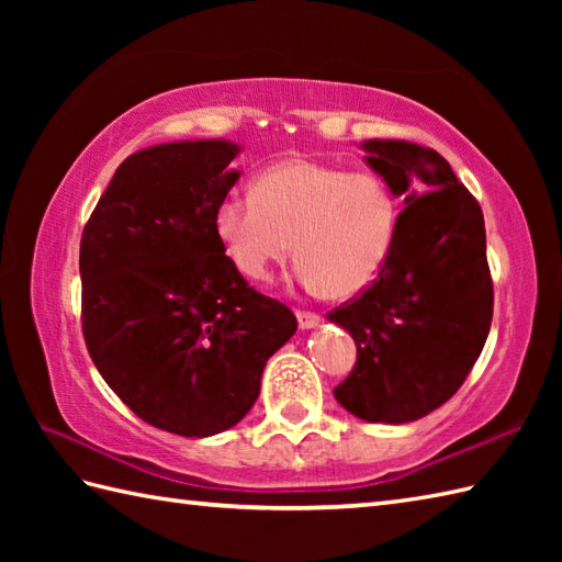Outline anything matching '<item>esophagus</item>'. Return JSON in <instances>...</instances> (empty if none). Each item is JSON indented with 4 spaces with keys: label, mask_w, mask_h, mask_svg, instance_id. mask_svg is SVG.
Returning <instances> with one entry per match:
<instances>
[{
    "label": "esophagus",
    "mask_w": 562,
    "mask_h": 562,
    "mask_svg": "<svg viewBox=\"0 0 562 562\" xmlns=\"http://www.w3.org/2000/svg\"><path fill=\"white\" fill-rule=\"evenodd\" d=\"M296 324H300L302 330H308L321 324V316L314 312H296Z\"/></svg>",
    "instance_id": "34e87169"
}]
</instances>
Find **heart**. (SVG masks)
Masks as SVG:
<instances>
[{
    "mask_svg": "<svg viewBox=\"0 0 562 562\" xmlns=\"http://www.w3.org/2000/svg\"><path fill=\"white\" fill-rule=\"evenodd\" d=\"M398 198L376 171L290 157L270 164L254 190H229L214 212L224 256L262 282L288 258L306 290L350 300L386 268L398 234Z\"/></svg>",
    "mask_w": 562,
    "mask_h": 562,
    "instance_id": "1",
    "label": "heart"
}]
</instances>
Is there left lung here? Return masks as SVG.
Returning <instances> with one entry per match:
<instances>
[{"instance_id":"1","label":"left lung","mask_w":562,"mask_h":562,"mask_svg":"<svg viewBox=\"0 0 562 562\" xmlns=\"http://www.w3.org/2000/svg\"><path fill=\"white\" fill-rule=\"evenodd\" d=\"M367 164L403 195L396 246L369 290L333 308L357 362L333 389L367 423H411L469 376L493 321L483 210L429 147L369 139Z\"/></svg>"}]
</instances>
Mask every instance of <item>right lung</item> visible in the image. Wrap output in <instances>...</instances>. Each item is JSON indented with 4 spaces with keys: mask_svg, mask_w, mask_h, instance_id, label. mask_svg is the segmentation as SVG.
I'll return each instance as SVG.
<instances>
[{
    "mask_svg": "<svg viewBox=\"0 0 562 562\" xmlns=\"http://www.w3.org/2000/svg\"><path fill=\"white\" fill-rule=\"evenodd\" d=\"M238 147L171 142L127 157L83 226L81 333L142 420L181 437L234 427L296 316L244 280L214 232Z\"/></svg>",
    "mask_w": 562,
    "mask_h": 562,
    "instance_id": "right-lung-1",
    "label": "right lung"
}]
</instances>
